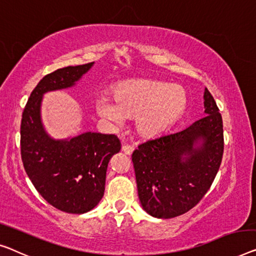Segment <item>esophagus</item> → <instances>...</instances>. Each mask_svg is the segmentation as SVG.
Returning <instances> with one entry per match:
<instances>
[{"label": "esophagus", "mask_w": 256, "mask_h": 256, "mask_svg": "<svg viewBox=\"0 0 256 256\" xmlns=\"http://www.w3.org/2000/svg\"><path fill=\"white\" fill-rule=\"evenodd\" d=\"M122 150H123L126 155H131L133 150H134V147L131 146V144H124V146L122 147Z\"/></svg>", "instance_id": "obj_1"}]
</instances>
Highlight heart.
I'll use <instances>...</instances> for the list:
<instances>
[{
    "label": "heart",
    "mask_w": 256,
    "mask_h": 256,
    "mask_svg": "<svg viewBox=\"0 0 256 256\" xmlns=\"http://www.w3.org/2000/svg\"><path fill=\"white\" fill-rule=\"evenodd\" d=\"M188 96L182 87L150 79L131 80L117 85L112 98H96L98 112L116 124L136 117L141 136L154 138L169 130L184 114Z\"/></svg>",
    "instance_id": "obj_1"
}]
</instances>
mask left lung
Here are the masks:
<instances>
[{
    "instance_id": "1",
    "label": "left lung",
    "mask_w": 256,
    "mask_h": 256,
    "mask_svg": "<svg viewBox=\"0 0 256 256\" xmlns=\"http://www.w3.org/2000/svg\"><path fill=\"white\" fill-rule=\"evenodd\" d=\"M204 98V118L179 132L144 141L132 154L140 202L158 218H172L196 207L220 169L222 115L207 88ZM199 140L202 146L194 148Z\"/></svg>"
}]
</instances>
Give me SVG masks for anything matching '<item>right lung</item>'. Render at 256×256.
<instances>
[{
    "label": "right lung",
    "mask_w": 256,
    "mask_h": 256,
    "mask_svg": "<svg viewBox=\"0 0 256 256\" xmlns=\"http://www.w3.org/2000/svg\"><path fill=\"white\" fill-rule=\"evenodd\" d=\"M93 62L58 68L40 80L22 116L20 154L24 169L41 196L58 210L90 212L104 193L108 163L120 150L115 134L86 132L70 140H52L41 124L44 93L71 87Z\"/></svg>",
    "instance_id": "add662e5"
}]
</instances>
